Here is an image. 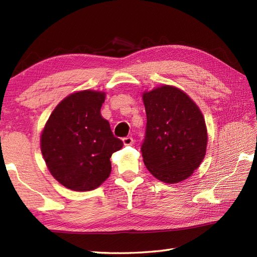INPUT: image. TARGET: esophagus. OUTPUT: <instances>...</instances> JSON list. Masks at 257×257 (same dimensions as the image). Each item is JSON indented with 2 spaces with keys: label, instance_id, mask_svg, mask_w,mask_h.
Masks as SVG:
<instances>
[{
  "label": "esophagus",
  "instance_id": "obj_1",
  "mask_svg": "<svg viewBox=\"0 0 257 257\" xmlns=\"http://www.w3.org/2000/svg\"><path fill=\"white\" fill-rule=\"evenodd\" d=\"M122 143H123L124 146H132V145H134L135 140H134L133 137H124L122 139Z\"/></svg>",
  "mask_w": 257,
  "mask_h": 257
}]
</instances>
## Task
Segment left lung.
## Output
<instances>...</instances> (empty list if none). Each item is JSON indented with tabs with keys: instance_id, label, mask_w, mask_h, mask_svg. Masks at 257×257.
<instances>
[{
	"instance_id": "8db88e82",
	"label": "left lung",
	"mask_w": 257,
	"mask_h": 257,
	"mask_svg": "<svg viewBox=\"0 0 257 257\" xmlns=\"http://www.w3.org/2000/svg\"><path fill=\"white\" fill-rule=\"evenodd\" d=\"M146 135L141 152L152 176L165 183L189 178L203 161L207 134L199 107L173 86L146 91Z\"/></svg>"
}]
</instances>
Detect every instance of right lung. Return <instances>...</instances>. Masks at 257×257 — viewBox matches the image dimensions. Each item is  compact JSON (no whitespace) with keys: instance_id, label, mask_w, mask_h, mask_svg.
Returning <instances> with one entry per match:
<instances>
[{"instance_id":"right-lung-1","label":"right lung","mask_w":257,"mask_h":257,"mask_svg":"<svg viewBox=\"0 0 257 257\" xmlns=\"http://www.w3.org/2000/svg\"><path fill=\"white\" fill-rule=\"evenodd\" d=\"M103 101L105 92H74L58 103L43 130L41 150L46 166L67 189L99 187L111 172V155L122 148L101 117Z\"/></svg>"}]
</instances>
